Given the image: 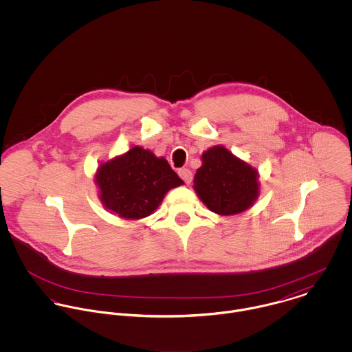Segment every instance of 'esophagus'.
<instances>
[{
  "mask_svg": "<svg viewBox=\"0 0 352 352\" xmlns=\"http://www.w3.org/2000/svg\"><path fill=\"white\" fill-rule=\"evenodd\" d=\"M179 176H180L187 184H190V183L192 182V172H191L190 169H187V168L179 169Z\"/></svg>",
  "mask_w": 352,
  "mask_h": 352,
  "instance_id": "1",
  "label": "esophagus"
}]
</instances>
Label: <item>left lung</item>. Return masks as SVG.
I'll use <instances>...</instances> for the list:
<instances>
[{
  "label": "left lung",
  "instance_id": "obj_1",
  "mask_svg": "<svg viewBox=\"0 0 352 352\" xmlns=\"http://www.w3.org/2000/svg\"><path fill=\"white\" fill-rule=\"evenodd\" d=\"M194 188L212 212L233 215L250 208L258 197L257 170L223 146L201 154Z\"/></svg>",
  "mask_w": 352,
  "mask_h": 352
}]
</instances>
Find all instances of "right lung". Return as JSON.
<instances>
[{
  "label": "right lung",
  "instance_id": "right-lung-1",
  "mask_svg": "<svg viewBox=\"0 0 352 352\" xmlns=\"http://www.w3.org/2000/svg\"><path fill=\"white\" fill-rule=\"evenodd\" d=\"M96 184L105 208L126 219H141L151 215L165 194L183 180L165 158L134 146L100 165Z\"/></svg>",
  "mask_w": 352,
  "mask_h": 352
}]
</instances>
